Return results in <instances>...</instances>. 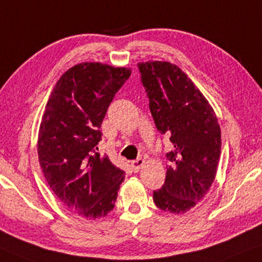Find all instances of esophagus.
Segmentation results:
<instances>
[{"label": "esophagus", "instance_id": "34e87169", "mask_svg": "<svg viewBox=\"0 0 262 262\" xmlns=\"http://www.w3.org/2000/svg\"><path fill=\"white\" fill-rule=\"evenodd\" d=\"M143 164H145V161H143V159H138L135 161H132L130 163V168L133 172H139L140 168H141L143 166Z\"/></svg>", "mask_w": 262, "mask_h": 262}]
</instances>
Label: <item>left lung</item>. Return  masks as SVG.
Instances as JSON below:
<instances>
[{
	"instance_id": "left-lung-1",
	"label": "left lung",
	"mask_w": 262,
	"mask_h": 262,
	"mask_svg": "<svg viewBox=\"0 0 262 262\" xmlns=\"http://www.w3.org/2000/svg\"><path fill=\"white\" fill-rule=\"evenodd\" d=\"M157 129L173 149L166 154L165 184L153 192L158 208L184 213L208 193L221 156V128L203 94L178 66L168 61L138 64Z\"/></svg>"
}]
</instances>
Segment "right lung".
I'll return each instance as SVG.
<instances>
[{
    "mask_svg": "<svg viewBox=\"0 0 262 262\" xmlns=\"http://www.w3.org/2000/svg\"><path fill=\"white\" fill-rule=\"evenodd\" d=\"M130 69L82 62L54 86L38 136L40 166L51 190L70 211L101 219L115 206L122 169L101 156V124Z\"/></svg>",
    "mask_w": 262,
    "mask_h": 262,
    "instance_id": "right-lung-1",
    "label": "right lung"
}]
</instances>
